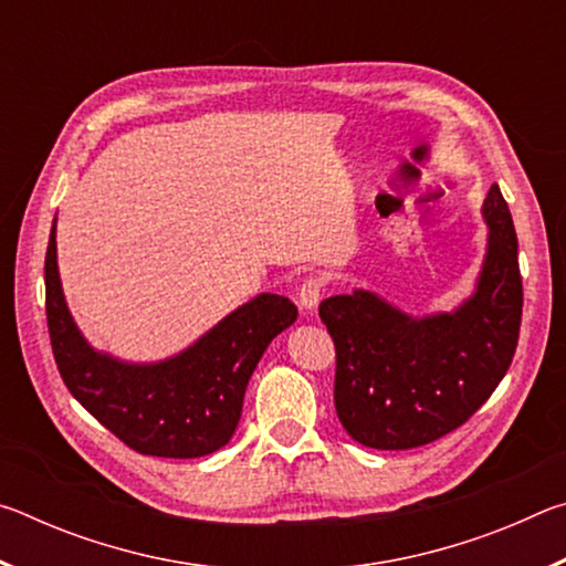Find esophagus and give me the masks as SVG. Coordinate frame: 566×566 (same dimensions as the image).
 Wrapping results in <instances>:
<instances>
[{
  "label": "esophagus",
  "mask_w": 566,
  "mask_h": 566,
  "mask_svg": "<svg viewBox=\"0 0 566 566\" xmlns=\"http://www.w3.org/2000/svg\"><path fill=\"white\" fill-rule=\"evenodd\" d=\"M322 292H324V282L319 280V276H310V280L302 282L300 292H296V302H300L304 312H312V310H317Z\"/></svg>",
  "instance_id": "obj_1"
}]
</instances>
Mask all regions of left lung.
Masks as SVG:
<instances>
[{
    "label": "left lung",
    "instance_id": "1",
    "mask_svg": "<svg viewBox=\"0 0 566 566\" xmlns=\"http://www.w3.org/2000/svg\"><path fill=\"white\" fill-rule=\"evenodd\" d=\"M482 214L486 256L474 294L454 312L417 319L364 290L319 304L337 349L334 407L354 442L371 449L434 442L462 427L504 379L524 294L514 222L496 185Z\"/></svg>",
    "mask_w": 566,
    "mask_h": 566
}]
</instances>
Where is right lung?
<instances>
[{"label": "right lung", "mask_w": 566, "mask_h": 566, "mask_svg": "<svg viewBox=\"0 0 566 566\" xmlns=\"http://www.w3.org/2000/svg\"><path fill=\"white\" fill-rule=\"evenodd\" d=\"M46 327L72 397L139 454L195 459L232 439L249 377L276 334L296 319L280 294L234 310L189 349L157 364H129L92 349L66 310L54 227L44 260Z\"/></svg>", "instance_id": "obj_1"}]
</instances>
